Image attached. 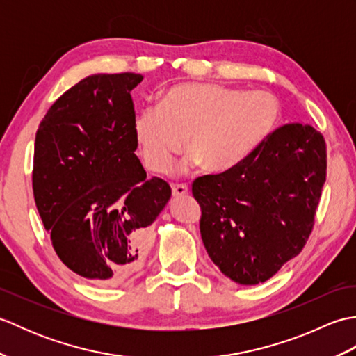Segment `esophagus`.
<instances>
[{
  "label": "esophagus",
  "mask_w": 356,
  "mask_h": 356,
  "mask_svg": "<svg viewBox=\"0 0 356 356\" xmlns=\"http://www.w3.org/2000/svg\"><path fill=\"white\" fill-rule=\"evenodd\" d=\"M171 188H172L174 197H180V195H185V194H188V191H190L185 184H176V185H172Z\"/></svg>",
  "instance_id": "obj_1"
}]
</instances>
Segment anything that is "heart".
Returning a JSON list of instances; mask_svg holds the SVG:
<instances>
[{
	"label": "heart",
	"mask_w": 356,
	"mask_h": 356,
	"mask_svg": "<svg viewBox=\"0 0 356 356\" xmlns=\"http://www.w3.org/2000/svg\"><path fill=\"white\" fill-rule=\"evenodd\" d=\"M282 119V105L266 92L223 84L184 82L172 86L156 105H145L133 130L147 168L162 174L185 145L184 168H236L266 142Z\"/></svg>",
	"instance_id": "1"
}]
</instances>
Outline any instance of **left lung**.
Returning <instances> with one entry per match:
<instances>
[{
	"mask_svg": "<svg viewBox=\"0 0 356 356\" xmlns=\"http://www.w3.org/2000/svg\"><path fill=\"white\" fill-rule=\"evenodd\" d=\"M326 170L323 134L287 124L236 168L195 179L202 240L218 269L238 284H259L297 257L314 229Z\"/></svg>",
	"mask_w": 356,
	"mask_h": 356,
	"instance_id": "8db88e82",
	"label": "left lung"
}]
</instances>
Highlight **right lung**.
<instances>
[{
	"mask_svg": "<svg viewBox=\"0 0 356 356\" xmlns=\"http://www.w3.org/2000/svg\"><path fill=\"white\" fill-rule=\"evenodd\" d=\"M142 74H93L59 96L36 131L33 197L51 246L74 274L116 284L145 259L149 225L171 197L138 156L130 92Z\"/></svg>",
	"mask_w": 356,
	"mask_h": 356,
	"instance_id": "right-lung-1",
	"label": "right lung"
}]
</instances>
